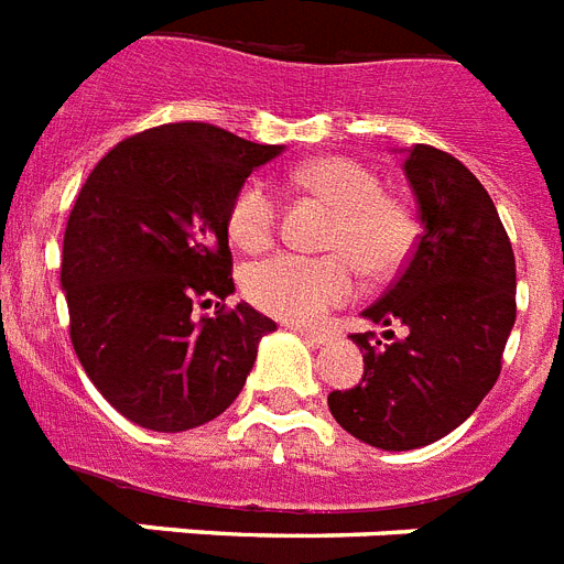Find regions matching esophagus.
Wrapping results in <instances>:
<instances>
[{"instance_id":"34e87169","label":"esophagus","mask_w":564,"mask_h":564,"mask_svg":"<svg viewBox=\"0 0 564 564\" xmlns=\"http://www.w3.org/2000/svg\"><path fill=\"white\" fill-rule=\"evenodd\" d=\"M294 332L300 337H305L311 346H326L328 340H332V335L328 332H317V328H303V326H294Z\"/></svg>"}]
</instances>
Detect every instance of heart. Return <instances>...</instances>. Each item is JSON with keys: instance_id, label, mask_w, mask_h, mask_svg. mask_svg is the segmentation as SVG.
<instances>
[{"instance_id": "1", "label": "heart", "mask_w": 564, "mask_h": 564, "mask_svg": "<svg viewBox=\"0 0 564 564\" xmlns=\"http://www.w3.org/2000/svg\"><path fill=\"white\" fill-rule=\"evenodd\" d=\"M296 183L326 197L337 209L328 236V250L344 256L279 253L245 270L241 285L247 300L279 319L317 323L328 311L352 300L355 270L346 254L369 276H387L404 261L413 241V224L402 206L384 197L381 180L360 162L344 156H323L296 171ZM279 200L268 180L250 177L241 183L227 212V232L232 245L256 253L270 245L276 232Z\"/></svg>"}]
</instances>
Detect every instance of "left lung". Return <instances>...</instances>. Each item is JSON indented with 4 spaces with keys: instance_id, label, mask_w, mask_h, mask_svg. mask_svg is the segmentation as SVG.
Here are the masks:
<instances>
[{
    "instance_id": "left-lung-1",
    "label": "left lung",
    "mask_w": 564,
    "mask_h": 564,
    "mask_svg": "<svg viewBox=\"0 0 564 564\" xmlns=\"http://www.w3.org/2000/svg\"><path fill=\"white\" fill-rule=\"evenodd\" d=\"M422 236L408 268L364 317L402 323L381 346L352 335L364 378L335 390L328 410L355 440L384 452L422 448L460 427L501 376L516 323V256L492 197L445 151H404Z\"/></svg>"
}]
</instances>
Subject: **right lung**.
<instances>
[{
  "label": "right lung",
  "instance_id": "add662e5",
  "mask_svg": "<svg viewBox=\"0 0 564 564\" xmlns=\"http://www.w3.org/2000/svg\"><path fill=\"white\" fill-rule=\"evenodd\" d=\"M282 151L177 121L119 142L78 192L61 264L72 346L130 422L162 434L212 422L276 332L247 303L215 317L192 311L236 291L229 200Z\"/></svg>",
  "mask_w": 564,
  "mask_h": 564
}]
</instances>
